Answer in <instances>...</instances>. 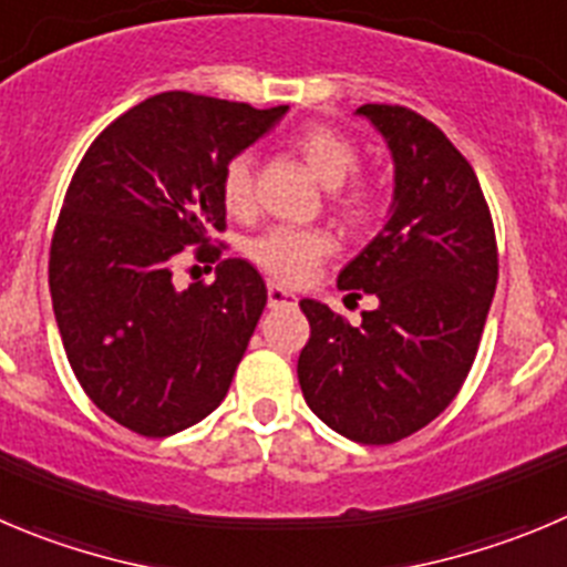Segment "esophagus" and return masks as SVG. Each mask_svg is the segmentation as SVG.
<instances>
[{
    "label": "esophagus",
    "mask_w": 567,
    "mask_h": 567,
    "mask_svg": "<svg viewBox=\"0 0 567 567\" xmlns=\"http://www.w3.org/2000/svg\"><path fill=\"white\" fill-rule=\"evenodd\" d=\"M267 303L272 306V309H278V306H295V303H298V298H295L289 289L278 287V284H269V287H267Z\"/></svg>",
    "instance_id": "obj_1"
}]
</instances>
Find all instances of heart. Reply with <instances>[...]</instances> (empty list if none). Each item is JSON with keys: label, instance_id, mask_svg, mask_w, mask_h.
I'll use <instances>...</instances> for the list:
<instances>
[{"label": "heart", "instance_id": "b5f03b06", "mask_svg": "<svg viewBox=\"0 0 567 567\" xmlns=\"http://www.w3.org/2000/svg\"><path fill=\"white\" fill-rule=\"evenodd\" d=\"M292 147L303 155L317 177L331 188V206L348 223L364 225L379 212V188L370 177L359 175V147L353 138L328 125H306L292 136ZM223 206L230 214H247L256 203L252 158L247 153L234 155L219 175ZM247 258L261 272L280 284H303L315 275L326 258L337 252V236L328 228H289L275 225L252 236L245 245Z\"/></svg>", "mask_w": 567, "mask_h": 567}]
</instances>
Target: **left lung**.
Segmentation results:
<instances>
[{
    "instance_id": "1",
    "label": "left lung",
    "mask_w": 567,
    "mask_h": 567,
    "mask_svg": "<svg viewBox=\"0 0 567 567\" xmlns=\"http://www.w3.org/2000/svg\"><path fill=\"white\" fill-rule=\"evenodd\" d=\"M395 161L390 219L339 289L375 295L350 326L300 300L311 337L298 379L311 412L361 445H392L445 412L465 384L498 280V245L478 177L451 138L403 105H361Z\"/></svg>"
}]
</instances>
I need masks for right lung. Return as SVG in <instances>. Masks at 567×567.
<instances>
[{
  "instance_id": "right-lung-1",
  "label": "right lung",
  "mask_w": 567,
  "mask_h": 567,
  "mask_svg": "<svg viewBox=\"0 0 567 567\" xmlns=\"http://www.w3.org/2000/svg\"><path fill=\"white\" fill-rule=\"evenodd\" d=\"M287 111L164 91L111 122L74 169L50 247L52 309L80 386L118 425L169 436L228 395L267 287L245 258H219V175ZM188 246L220 261L214 285L174 287Z\"/></svg>"
}]
</instances>
